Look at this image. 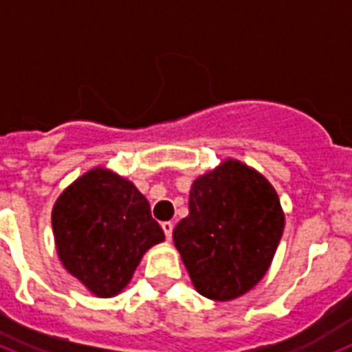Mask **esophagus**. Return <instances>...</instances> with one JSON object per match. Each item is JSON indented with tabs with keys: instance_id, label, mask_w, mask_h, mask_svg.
I'll return each instance as SVG.
<instances>
[{
	"instance_id": "esophagus-1",
	"label": "esophagus",
	"mask_w": 352,
	"mask_h": 352,
	"mask_svg": "<svg viewBox=\"0 0 352 352\" xmlns=\"http://www.w3.org/2000/svg\"><path fill=\"white\" fill-rule=\"evenodd\" d=\"M162 228H164V232H165V237H167V239H170V237H173V228H174L173 223L170 221L162 223Z\"/></svg>"
}]
</instances>
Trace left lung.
<instances>
[{"mask_svg":"<svg viewBox=\"0 0 352 352\" xmlns=\"http://www.w3.org/2000/svg\"><path fill=\"white\" fill-rule=\"evenodd\" d=\"M284 214L266 179L228 160L192 183L188 216L173 232L194 286L232 300L259 283L283 237Z\"/></svg>","mask_w":352,"mask_h":352,"instance_id":"8db88e82","label":"left lung"}]
</instances>
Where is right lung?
<instances>
[{
    "label": "right lung",
    "mask_w": 352,
    "mask_h": 352,
    "mask_svg": "<svg viewBox=\"0 0 352 352\" xmlns=\"http://www.w3.org/2000/svg\"><path fill=\"white\" fill-rule=\"evenodd\" d=\"M52 225L65 268L98 297L122 292L142 255L165 239L149 201L104 169L89 170L60 194Z\"/></svg>",
    "instance_id": "obj_1"
}]
</instances>
